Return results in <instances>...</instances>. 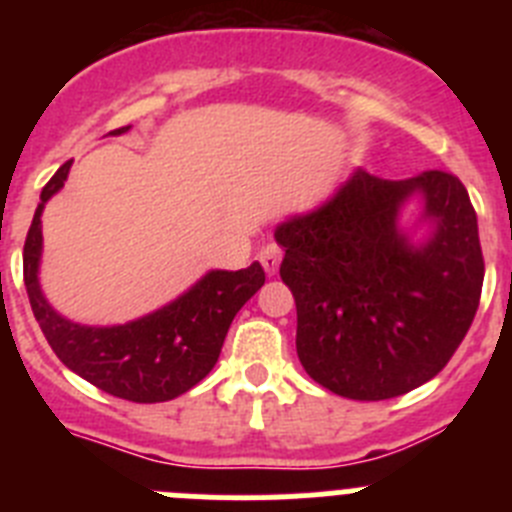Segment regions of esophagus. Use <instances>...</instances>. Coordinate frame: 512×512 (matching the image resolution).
Listing matches in <instances>:
<instances>
[{"mask_svg": "<svg viewBox=\"0 0 512 512\" xmlns=\"http://www.w3.org/2000/svg\"><path fill=\"white\" fill-rule=\"evenodd\" d=\"M259 261H261V266H264V271L269 274V277H271V274H277L279 264H282V248H279L277 243H269V246L261 248Z\"/></svg>", "mask_w": 512, "mask_h": 512, "instance_id": "esophagus-1", "label": "esophagus"}]
</instances>
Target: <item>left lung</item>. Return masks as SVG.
<instances>
[{"mask_svg":"<svg viewBox=\"0 0 512 512\" xmlns=\"http://www.w3.org/2000/svg\"><path fill=\"white\" fill-rule=\"evenodd\" d=\"M415 188L437 233L410 247L396 210ZM279 277L297 305V356L325 390L390 400L449 364L479 307L485 259L459 176L384 182L356 171L325 207L277 228Z\"/></svg>","mask_w":512,"mask_h":512,"instance_id":"8db88e82","label":"left lung"}]
</instances>
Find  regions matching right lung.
<instances>
[{"instance_id":"obj_1","label":"right lung","mask_w":512,"mask_h":512,"mask_svg":"<svg viewBox=\"0 0 512 512\" xmlns=\"http://www.w3.org/2000/svg\"><path fill=\"white\" fill-rule=\"evenodd\" d=\"M69 169L71 161H66L40 192V205L22 248V277L35 320L53 354L107 395L130 402L174 400L210 374L235 312L264 287V269L253 261L241 271H210L184 297L128 325L87 328L61 318L38 287L43 246L40 212L51 194L63 187Z\"/></svg>"}]
</instances>
